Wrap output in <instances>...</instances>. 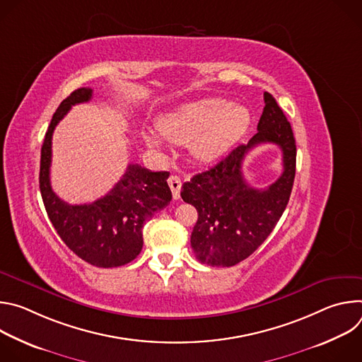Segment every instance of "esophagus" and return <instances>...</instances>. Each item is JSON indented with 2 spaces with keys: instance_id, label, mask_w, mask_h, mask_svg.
<instances>
[{
  "instance_id": "esophagus-1",
  "label": "esophagus",
  "mask_w": 362,
  "mask_h": 362,
  "mask_svg": "<svg viewBox=\"0 0 362 362\" xmlns=\"http://www.w3.org/2000/svg\"><path fill=\"white\" fill-rule=\"evenodd\" d=\"M168 183H169V186H170V189H172L173 199L177 200V199L180 197V187H182V180H180V177L176 176V175H172V176L169 177Z\"/></svg>"
}]
</instances>
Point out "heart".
I'll list each match as a JSON object with an SVG mask.
<instances>
[{
    "mask_svg": "<svg viewBox=\"0 0 362 362\" xmlns=\"http://www.w3.org/2000/svg\"><path fill=\"white\" fill-rule=\"evenodd\" d=\"M250 113L245 106L225 98H203L187 103L162 116L159 130L143 133L150 147L163 148L168 141L190 143L193 158L212 162L225 154L247 130Z\"/></svg>",
    "mask_w": 362,
    "mask_h": 362,
    "instance_id": "heart-1",
    "label": "heart"
}]
</instances>
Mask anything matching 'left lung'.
Masks as SVG:
<instances>
[{"label": "left lung", "instance_id": "obj_1", "mask_svg": "<svg viewBox=\"0 0 362 362\" xmlns=\"http://www.w3.org/2000/svg\"><path fill=\"white\" fill-rule=\"evenodd\" d=\"M265 107L257 133L235 147L212 169L194 175L182 186V199L197 211L190 236L199 262L233 267L259 247L281 219L295 179L296 144L292 127L276 100L264 93ZM274 142L283 150L284 172L267 189H255L243 179L244 154L256 144Z\"/></svg>", "mask_w": 362, "mask_h": 362}]
</instances>
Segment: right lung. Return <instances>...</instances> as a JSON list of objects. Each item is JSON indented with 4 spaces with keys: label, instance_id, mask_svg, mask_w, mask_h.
I'll use <instances>...</instances> for the list:
<instances>
[{
    "label": "right lung",
    "instance_id": "right-lung-1",
    "mask_svg": "<svg viewBox=\"0 0 362 362\" xmlns=\"http://www.w3.org/2000/svg\"><path fill=\"white\" fill-rule=\"evenodd\" d=\"M93 90H74L56 110L41 147L40 190L47 215L62 240L83 261L97 268H116L132 262L143 247L141 228L170 203L169 172H151L129 165L123 177L93 203L70 204L51 189V139L69 110L91 98Z\"/></svg>",
    "mask_w": 362,
    "mask_h": 362
}]
</instances>
